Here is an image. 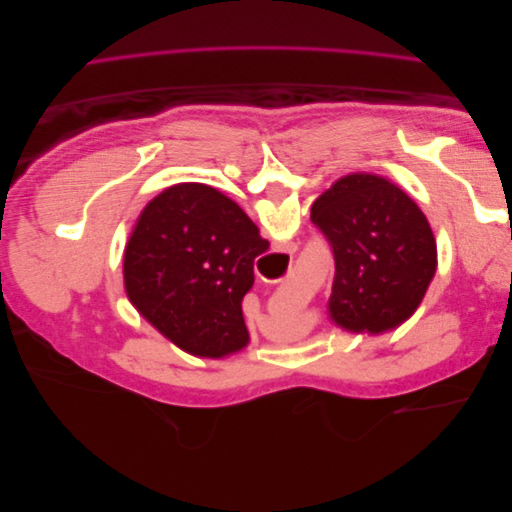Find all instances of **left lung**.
I'll return each mask as SVG.
<instances>
[{"label":"left lung","mask_w":512,"mask_h":512,"mask_svg":"<svg viewBox=\"0 0 512 512\" xmlns=\"http://www.w3.org/2000/svg\"><path fill=\"white\" fill-rule=\"evenodd\" d=\"M312 222L335 258L329 314L337 327L376 335L416 312L438 252L427 218L404 190L378 175H346L316 198Z\"/></svg>","instance_id":"obj_1"}]
</instances>
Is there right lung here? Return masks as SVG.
<instances>
[{
    "label": "right lung",
    "mask_w": 512,
    "mask_h": 512,
    "mask_svg": "<svg viewBox=\"0 0 512 512\" xmlns=\"http://www.w3.org/2000/svg\"><path fill=\"white\" fill-rule=\"evenodd\" d=\"M269 250L245 211L205 183H179L138 218L123 258L134 307L181 350L220 359L250 342L241 301Z\"/></svg>",
    "instance_id": "obj_1"
}]
</instances>
